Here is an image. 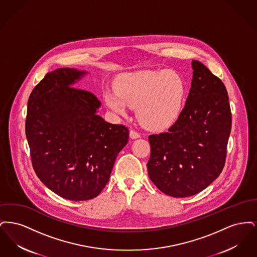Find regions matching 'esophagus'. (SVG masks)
<instances>
[{
  "label": "esophagus",
  "mask_w": 257,
  "mask_h": 257,
  "mask_svg": "<svg viewBox=\"0 0 257 257\" xmlns=\"http://www.w3.org/2000/svg\"><path fill=\"white\" fill-rule=\"evenodd\" d=\"M140 137H141V135L139 134L137 131H135V130H131L130 131V138L131 139H138Z\"/></svg>",
  "instance_id": "1"
}]
</instances>
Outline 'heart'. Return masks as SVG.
<instances>
[{
	"mask_svg": "<svg viewBox=\"0 0 257 257\" xmlns=\"http://www.w3.org/2000/svg\"><path fill=\"white\" fill-rule=\"evenodd\" d=\"M185 84L171 70H146L126 74L115 90L104 93L106 105L119 115L137 107L140 121L150 129H164L174 122L182 110Z\"/></svg>",
	"mask_w": 257,
	"mask_h": 257,
	"instance_id": "heart-1",
	"label": "heart"
}]
</instances>
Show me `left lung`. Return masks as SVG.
Listing matches in <instances>:
<instances>
[{"label":"left lung","instance_id":"left-lung-1","mask_svg":"<svg viewBox=\"0 0 257 257\" xmlns=\"http://www.w3.org/2000/svg\"><path fill=\"white\" fill-rule=\"evenodd\" d=\"M192 86L178 119L168 132L150 135L147 171L161 192L194 196L222 171L231 131L225 86L200 61H192Z\"/></svg>","mask_w":257,"mask_h":257}]
</instances>
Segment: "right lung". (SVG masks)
I'll return each instance as SVG.
<instances>
[{"instance_id": "1", "label": "right lung", "mask_w": 257, "mask_h": 257, "mask_svg": "<svg viewBox=\"0 0 257 257\" xmlns=\"http://www.w3.org/2000/svg\"><path fill=\"white\" fill-rule=\"evenodd\" d=\"M86 74L59 68L35 86L26 117L33 168L46 187L63 198L81 201L101 193L129 130L96 114L97 97L74 87Z\"/></svg>"}]
</instances>
